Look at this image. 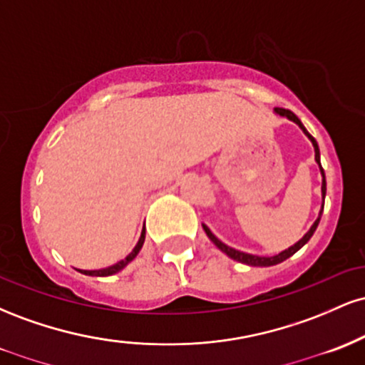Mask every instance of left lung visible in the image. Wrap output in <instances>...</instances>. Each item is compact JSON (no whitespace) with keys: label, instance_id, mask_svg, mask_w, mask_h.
Wrapping results in <instances>:
<instances>
[{"label":"left lung","instance_id":"obj_1","mask_svg":"<svg viewBox=\"0 0 365 365\" xmlns=\"http://www.w3.org/2000/svg\"><path fill=\"white\" fill-rule=\"evenodd\" d=\"M274 113H276V115H279V116H287L288 120L295 121V123L299 125L300 128H302V132L305 133V135L309 137V140L312 142V145H314V153H316V163H317V165H319V170H321V175H322V187H321V192H322V200H324V197H326V177H324V170H322V166H321L319 145H317L316 139H314V137L311 135V133H309L307 130H305V127L302 125V121H300L299 118H297V116L293 115V113H292L290 110H283V108H274ZM322 207H324V204H322ZM322 207H321L319 216H317V220L314 221V225L311 226V230H309V232L305 233V235H304L302 238H300V240L297 242L295 245L288 247L287 250H283V252H279L278 255H273V257H261V255H252V254H247V252H240V250L232 249V247H228L226 244H223V242H221L220 238H216V237H215V233H212L211 230H209L206 225H202V228H204V232H206V235L209 237V240H211L212 244H215V245L217 247V249L221 250V252H225L226 255H228V257H232L233 261H238V262H242V264H247V266L267 267V266H274V264H279V262L287 261L288 257H292V255L295 254L297 250L302 249V247H304L305 244H307L309 240H311V237L314 235V232H316L317 225H319V220H321V215H322Z\"/></svg>","mask_w":365,"mask_h":365}]
</instances>
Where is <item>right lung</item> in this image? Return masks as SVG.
<instances>
[{
    "label": "right lung",
    "instance_id": "right-lung-1",
    "mask_svg": "<svg viewBox=\"0 0 365 365\" xmlns=\"http://www.w3.org/2000/svg\"><path fill=\"white\" fill-rule=\"evenodd\" d=\"M144 240H145V228H142L140 238H139V242H137V245L133 247V250H132V252H130V254H128L127 257H125V259H121L120 262L113 264V266H110V267H104V269H94V271L78 269V271H81L82 274H87V276H111V274H116V273H120V271L123 269V267H127V266H128V262H132L133 259L137 257V254L140 252L142 245H144Z\"/></svg>",
    "mask_w": 365,
    "mask_h": 365
}]
</instances>
